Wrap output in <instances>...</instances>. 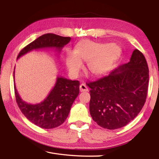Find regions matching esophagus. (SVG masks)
Instances as JSON below:
<instances>
[{
    "instance_id": "34e87169",
    "label": "esophagus",
    "mask_w": 159,
    "mask_h": 159,
    "mask_svg": "<svg viewBox=\"0 0 159 159\" xmlns=\"http://www.w3.org/2000/svg\"><path fill=\"white\" fill-rule=\"evenodd\" d=\"M80 92H87L88 91V87H87L85 83L80 84Z\"/></svg>"
}]
</instances>
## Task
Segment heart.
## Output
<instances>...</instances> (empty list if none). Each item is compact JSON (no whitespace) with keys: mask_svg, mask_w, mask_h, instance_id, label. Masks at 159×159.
Instances as JSON below:
<instances>
[{"mask_svg":"<svg viewBox=\"0 0 159 159\" xmlns=\"http://www.w3.org/2000/svg\"><path fill=\"white\" fill-rule=\"evenodd\" d=\"M120 54V47L116 43L83 40L77 43L75 51L67 52L65 61L70 75H78L85 61L91 75L100 76L110 70Z\"/></svg>","mask_w":159,"mask_h":159,"instance_id":"b5f03b06","label":"heart"}]
</instances>
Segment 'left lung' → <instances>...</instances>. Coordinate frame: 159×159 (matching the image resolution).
Here are the masks:
<instances>
[{
    "instance_id": "left-lung-1",
    "label": "left lung",
    "mask_w": 159,
    "mask_h": 159,
    "mask_svg": "<svg viewBox=\"0 0 159 159\" xmlns=\"http://www.w3.org/2000/svg\"><path fill=\"white\" fill-rule=\"evenodd\" d=\"M149 69L143 53L135 49L130 61L109 75L87 83L91 88L89 111L94 121L109 130L126 126L146 102Z\"/></svg>"
}]
</instances>
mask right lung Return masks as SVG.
I'll return each instance as SVG.
<instances>
[{"label": "right lung", "mask_w": 159, "mask_h": 159, "mask_svg": "<svg viewBox=\"0 0 159 159\" xmlns=\"http://www.w3.org/2000/svg\"><path fill=\"white\" fill-rule=\"evenodd\" d=\"M70 39V37L47 33L25 46L18 54L17 59L36 49L55 48L59 52ZM79 80L57 77L55 86L46 98L40 103L31 104L22 100L14 84L16 102L24 116L32 123L46 129L54 128L61 125L68 116L71 107L79 93Z\"/></svg>", "instance_id": "1"}]
</instances>
